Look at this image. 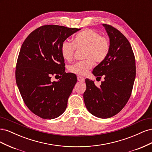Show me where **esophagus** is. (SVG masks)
Listing matches in <instances>:
<instances>
[{"mask_svg": "<svg viewBox=\"0 0 152 152\" xmlns=\"http://www.w3.org/2000/svg\"><path fill=\"white\" fill-rule=\"evenodd\" d=\"M77 80H78V81H79V82H84V79L82 77H80V76H78L77 77Z\"/></svg>", "mask_w": 152, "mask_h": 152, "instance_id": "esophagus-1", "label": "esophagus"}]
</instances>
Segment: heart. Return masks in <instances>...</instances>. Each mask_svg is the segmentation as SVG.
Wrapping results in <instances>:
<instances>
[{
    "label": "heart",
    "instance_id": "b5f03b06",
    "mask_svg": "<svg viewBox=\"0 0 152 152\" xmlns=\"http://www.w3.org/2000/svg\"><path fill=\"white\" fill-rule=\"evenodd\" d=\"M84 49L83 58L86 59L73 64L69 67V70L77 75H85L91 68L97 63L103 62L108 57L110 43L105 36L93 29H86L75 35L73 42L65 41L61 44V53L63 58L71 61L75 49Z\"/></svg>",
    "mask_w": 152,
    "mask_h": 152
}]
</instances>
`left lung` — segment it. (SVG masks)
<instances>
[{
    "label": "left lung",
    "mask_w": 152,
    "mask_h": 152,
    "mask_svg": "<svg viewBox=\"0 0 152 152\" xmlns=\"http://www.w3.org/2000/svg\"><path fill=\"white\" fill-rule=\"evenodd\" d=\"M110 38V50L105 60L96 66L93 75L104 80L98 87L93 80L86 79L84 100L93 115L107 118L125 107L131 95L136 77V61L131 45L120 31L103 24Z\"/></svg>",
    "instance_id": "1"
}]
</instances>
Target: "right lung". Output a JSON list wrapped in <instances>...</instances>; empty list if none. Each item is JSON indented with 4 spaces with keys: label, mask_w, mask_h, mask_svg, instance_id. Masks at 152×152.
Wrapping results in <instances>:
<instances>
[{
    "label": "right lung",
    "mask_w": 152,
    "mask_h": 152,
    "mask_svg": "<svg viewBox=\"0 0 152 152\" xmlns=\"http://www.w3.org/2000/svg\"><path fill=\"white\" fill-rule=\"evenodd\" d=\"M80 30L44 25L32 31L21 45L16 66V84L26 107L40 118L53 119L65 111L77 77L65 72L61 46ZM59 75L58 81L51 82L52 76Z\"/></svg>",
    "instance_id": "add662e5"
}]
</instances>
